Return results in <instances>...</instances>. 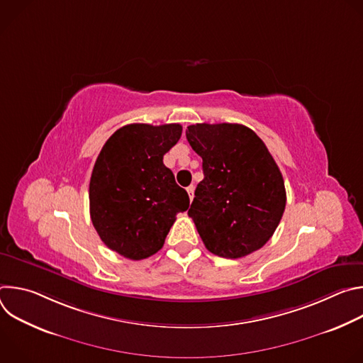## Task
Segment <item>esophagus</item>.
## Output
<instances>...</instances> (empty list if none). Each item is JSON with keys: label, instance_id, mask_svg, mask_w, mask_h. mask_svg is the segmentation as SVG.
I'll return each mask as SVG.
<instances>
[{"label": "esophagus", "instance_id": "obj_1", "mask_svg": "<svg viewBox=\"0 0 363 363\" xmlns=\"http://www.w3.org/2000/svg\"><path fill=\"white\" fill-rule=\"evenodd\" d=\"M186 191H188V195H189V199L192 201L194 199V191H195V186L194 185H189L188 188H186Z\"/></svg>", "mask_w": 363, "mask_h": 363}]
</instances>
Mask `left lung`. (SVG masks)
Masks as SVG:
<instances>
[{
  "mask_svg": "<svg viewBox=\"0 0 363 363\" xmlns=\"http://www.w3.org/2000/svg\"><path fill=\"white\" fill-rule=\"evenodd\" d=\"M186 139L203 171L188 216L206 250L240 258L262 248L286 208L283 175L264 142L238 123L191 125Z\"/></svg>",
  "mask_w": 363,
  "mask_h": 363,
  "instance_id": "8db88e82",
  "label": "left lung"
}]
</instances>
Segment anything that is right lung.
I'll return each mask as SVG.
<instances>
[{
    "label": "right lung",
    "mask_w": 363,
    "mask_h": 363,
    "mask_svg": "<svg viewBox=\"0 0 363 363\" xmlns=\"http://www.w3.org/2000/svg\"><path fill=\"white\" fill-rule=\"evenodd\" d=\"M182 126L132 123L103 145L90 185V218L111 250L130 260L158 252L189 196L175 182L164 155L179 140Z\"/></svg>",
    "instance_id": "obj_1"
}]
</instances>
